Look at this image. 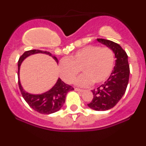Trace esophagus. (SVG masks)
<instances>
[{"mask_svg": "<svg viewBox=\"0 0 146 146\" xmlns=\"http://www.w3.org/2000/svg\"><path fill=\"white\" fill-rule=\"evenodd\" d=\"M74 90H75L76 91H78V92H83V91H84V90H82V89L80 88H75Z\"/></svg>", "mask_w": 146, "mask_h": 146, "instance_id": "esophagus-1", "label": "esophagus"}]
</instances>
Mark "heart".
Instances as JSON below:
<instances>
[{
  "label": "heart",
  "instance_id": "obj_1",
  "mask_svg": "<svg viewBox=\"0 0 146 146\" xmlns=\"http://www.w3.org/2000/svg\"><path fill=\"white\" fill-rule=\"evenodd\" d=\"M114 65L115 54L111 49L89 45L62 60L59 64V72L64 82L72 83L81 69L84 74L76 80V84L86 86L93 82L98 85L108 79Z\"/></svg>",
  "mask_w": 146,
  "mask_h": 146
}]
</instances>
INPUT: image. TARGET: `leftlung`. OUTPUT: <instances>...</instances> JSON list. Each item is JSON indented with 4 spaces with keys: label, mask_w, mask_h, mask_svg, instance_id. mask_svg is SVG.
Wrapping results in <instances>:
<instances>
[{
    "label": "left lung",
    "mask_w": 146,
    "mask_h": 146,
    "mask_svg": "<svg viewBox=\"0 0 146 146\" xmlns=\"http://www.w3.org/2000/svg\"><path fill=\"white\" fill-rule=\"evenodd\" d=\"M97 41L111 49L116 58L109 78L96 90H92L94 98L88 104L94 110L104 111L113 108L123 96L128 85L130 70L127 54L118 44L104 38H97Z\"/></svg>",
    "instance_id": "obj_1"
}]
</instances>
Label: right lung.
Masks as SVG:
<instances>
[{
  "mask_svg": "<svg viewBox=\"0 0 146 146\" xmlns=\"http://www.w3.org/2000/svg\"><path fill=\"white\" fill-rule=\"evenodd\" d=\"M36 53H43L52 56V58L58 63L57 58L52 55L47 51H43L39 50H31L25 52L20 56L18 60V84L19 88L23 95V97L25 100L32 109L42 114H51L58 111L62 108L66 100V96L68 92L74 90V88L69 85L64 83L60 78H58L52 88L47 92L42 94H31L23 88L20 80V68L22 62L30 55Z\"/></svg>",
  "mask_w": 146,
  "mask_h": 146,
  "instance_id": "add662e5",
  "label": "right lung"
}]
</instances>
